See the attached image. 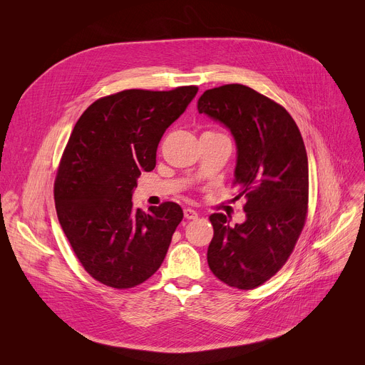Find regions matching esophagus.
Instances as JSON below:
<instances>
[{
	"label": "esophagus",
	"mask_w": 365,
	"mask_h": 365,
	"mask_svg": "<svg viewBox=\"0 0 365 365\" xmlns=\"http://www.w3.org/2000/svg\"><path fill=\"white\" fill-rule=\"evenodd\" d=\"M183 214H185V218H187V220H195V218H197V212H196L195 210H192V208H185V210H183Z\"/></svg>",
	"instance_id": "obj_1"
}]
</instances>
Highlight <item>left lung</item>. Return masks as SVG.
<instances>
[{
    "label": "left lung",
    "instance_id": "left-lung-1",
    "mask_svg": "<svg viewBox=\"0 0 365 365\" xmlns=\"http://www.w3.org/2000/svg\"><path fill=\"white\" fill-rule=\"evenodd\" d=\"M197 112L222 123L237 147L235 185L246 220L212 214L208 264L224 284L252 289L274 277L302 235L309 204V161L300 129L267 96L243 84L207 90Z\"/></svg>",
    "mask_w": 365,
    "mask_h": 365
}]
</instances>
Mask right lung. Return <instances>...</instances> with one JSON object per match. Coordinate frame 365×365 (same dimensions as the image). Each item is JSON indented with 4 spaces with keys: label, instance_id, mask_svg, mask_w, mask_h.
<instances>
[{
    "label": "right lung",
    "instance_id": "obj_1",
    "mask_svg": "<svg viewBox=\"0 0 365 365\" xmlns=\"http://www.w3.org/2000/svg\"><path fill=\"white\" fill-rule=\"evenodd\" d=\"M196 93L195 86L123 90L98 98L77 120L53 195L63 233L96 281L132 288L161 267L183 211L164 202L144 212L130 200L140 175L155 168L165 129Z\"/></svg>",
    "mask_w": 365,
    "mask_h": 365
}]
</instances>
